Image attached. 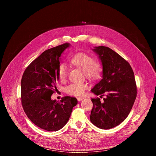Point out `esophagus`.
<instances>
[{
  "instance_id": "1",
  "label": "esophagus",
  "mask_w": 156,
  "mask_h": 156,
  "mask_svg": "<svg viewBox=\"0 0 156 156\" xmlns=\"http://www.w3.org/2000/svg\"><path fill=\"white\" fill-rule=\"evenodd\" d=\"M84 98H81V97H79V98H77V100L78 101H82L83 99Z\"/></svg>"
}]
</instances>
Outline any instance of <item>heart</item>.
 Returning a JSON list of instances; mask_svg holds the SVG:
<instances>
[{
	"mask_svg": "<svg viewBox=\"0 0 156 156\" xmlns=\"http://www.w3.org/2000/svg\"><path fill=\"white\" fill-rule=\"evenodd\" d=\"M70 63L77 68L83 71L85 76L92 80L99 79L102 74L103 68L101 63L94 61L93 57L87 54L80 52L74 55L70 59ZM69 75V69L65 64L61 63L58 68L59 80L64 82ZM88 87L85 83H73L65 87L66 93L74 96H82Z\"/></svg>",
	"mask_w": 156,
	"mask_h": 156,
	"instance_id": "obj_1",
	"label": "heart"
}]
</instances>
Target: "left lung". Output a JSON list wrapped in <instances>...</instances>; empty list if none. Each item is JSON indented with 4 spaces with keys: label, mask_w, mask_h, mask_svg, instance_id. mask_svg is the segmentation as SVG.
<instances>
[{
    "label": "left lung",
    "mask_w": 156,
    "mask_h": 156,
    "mask_svg": "<svg viewBox=\"0 0 156 156\" xmlns=\"http://www.w3.org/2000/svg\"><path fill=\"white\" fill-rule=\"evenodd\" d=\"M101 61L102 79L91 92L105 95L101 102L99 98L91 99L93 107L90 120L97 127L108 129L120 124L128 117L137 95V87L129 63L119 54L105 46L93 49Z\"/></svg>",
    "instance_id": "1"
}]
</instances>
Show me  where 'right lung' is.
Here are the masks:
<instances>
[{"mask_svg":"<svg viewBox=\"0 0 156 156\" xmlns=\"http://www.w3.org/2000/svg\"><path fill=\"white\" fill-rule=\"evenodd\" d=\"M70 46L65 43L43 52L25 69L21 81V104L29 119L49 131L62 128L69 120L75 98L65 96L60 102L52 100L58 80V68L62 53Z\"/></svg>","mask_w":156,"mask_h":156,"instance_id":"1","label":"right lung"}]
</instances>
